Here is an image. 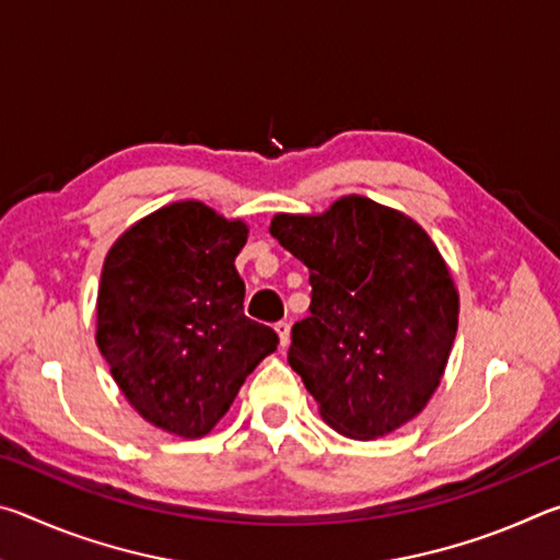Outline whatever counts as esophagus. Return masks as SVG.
<instances>
[{"instance_id":"esophagus-1","label":"esophagus","mask_w":560,"mask_h":560,"mask_svg":"<svg viewBox=\"0 0 560 560\" xmlns=\"http://www.w3.org/2000/svg\"><path fill=\"white\" fill-rule=\"evenodd\" d=\"M273 330H277V336H279V346L287 348L289 346V334H291V328H289L287 320H279V324L273 326Z\"/></svg>"}]
</instances>
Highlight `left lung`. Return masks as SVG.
Here are the masks:
<instances>
[{"mask_svg":"<svg viewBox=\"0 0 560 560\" xmlns=\"http://www.w3.org/2000/svg\"><path fill=\"white\" fill-rule=\"evenodd\" d=\"M269 232L308 267L311 316L289 365L350 440H377L424 410L459 324L438 244L400 210L346 195L320 214H273Z\"/></svg>","mask_w":560,"mask_h":560,"instance_id":"8db88e82","label":"left lung"}]
</instances>
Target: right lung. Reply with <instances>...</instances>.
<instances>
[{"instance_id":"add662e5","label":"right lung","mask_w":560,"mask_h":560,"mask_svg":"<svg viewBox=\"0 0 560 560\" xmlns=\"http://www.w3.org/2000/svg\"><path fill=\"white\" fill-rule=\"evenodd\" d=\"M246 236L244 220L183 200L130 224L103 261L101 355L132 410L175 438L210 434L277 350V334L244 316L234 259Z\"/></svg>"}]
</instances>
